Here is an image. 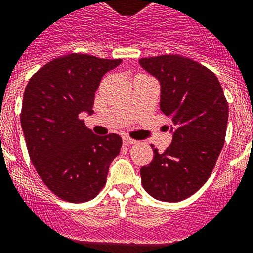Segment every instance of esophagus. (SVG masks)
Segmentation results:
<instances>
[{"instance_id":"esophagus-1","label":"esophagus","mask_w":253,"mask_h":253,"mask_svg":"<svg viewBox=\"0 0 253 253\" xmlns=\"http://www.w3.org/2000/svg\"><path fill=\"white\" fill-rule=\"evenodd\" d=\"M124 144H125V145H132V144H136V140L131 139V137H128V136H124Z\"/></svg>"}]
</instances>
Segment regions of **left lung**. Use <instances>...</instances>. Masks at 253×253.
<instances>
[{
  "mask_svg": "<svg viewBox=\"0 0 253 253\" xmlns=\"http://www.w3.org/2000/svg\"><path fill=\"white\" fill-rule=\"evenodd\" d=\"M140 65L160 81V109L174 126L172 144L163 153L154 149L151 163L140 169L142 187L154 199L178 203L203 187L216 164L227 98L214 72L179 54L141 58Z\"/></svg>",
  "mask_w": 253,
  "mask_h": 253,
  "instance_id": "8db88e82",
  "label": "left lung"
}]
</instances>
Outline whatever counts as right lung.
I'll return each mask as SVG.
<instances>
[{"instance_id":"right-lung-1","label":"right lung","mask_w":253,"mask_h":253,"mask_svg":"<svg viewBox=\"0 0 253 253\" xmlns=\"http://www.w3.org/2000/svg\"><path fill=\"white\" fill-rule=\"evenodd\" d=\"M121 62L71 53L45 63L26 85L20 121L28 153L43 183L65 201L94 199L120 154V136L94 135L80 113H93L103 75Z\"/></svg>"}]
</instances>
